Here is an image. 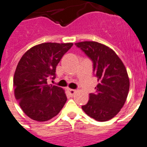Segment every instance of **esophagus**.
<instances>
[{"instance_id": "34e87169", "label": "esophagus", "mask_w": 147, "mask_h": 147, "mask_svg": "<svg viewBox=\"0 0 147 147\" xmlns=\"http://www.w3.org/2000/svg\"><path fill=\"white\" fill-rule=\"evenodd\" d=\"M68 92H69V95H71V96H74L75 94L76 93V90H74V89H68Z\"/></svg>"}]
</instances>
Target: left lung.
<instances>
[{
  "mask_svg": "<svg viewBox=\"0 0 147 147\" xmlns=\"http://www.w3.org/2000/svg\"><path fill=\"white\" fill-rule=\"evenodd\" d=\"M76 45L93 61L99 82L96 93L90 94L82 109L96 121H108L119 113L127 99L130 87L127 69L115 51L106 45L96 41H82Z\"/></svg>",
  "mask_w": 147,
  "mask_h": 147,
  "instance_id": "8db88e82",
  "label": "left lung"
}]
</instances>
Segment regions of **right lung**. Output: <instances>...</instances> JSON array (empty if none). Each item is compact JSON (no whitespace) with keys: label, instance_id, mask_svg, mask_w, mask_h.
Instances as JSON below:
<instances>
[{"label":"right lung","instance_id":"right-lung-1","mask_svg":"<svg viewBox=\"0 0 147 147\" xmlns=\"http://www.w3.org/2000/svg\"><path fill=\"white\" fill-rule=\"evenodd\" d=\"M73 44L43 43L32 47L18 63L13 77L16 100L25 114L38 121H48L60 112L67 100L62 88L49 85L56 68Z\"/></svg>","mask_w":147,"mask_h":147}]
</instances>
